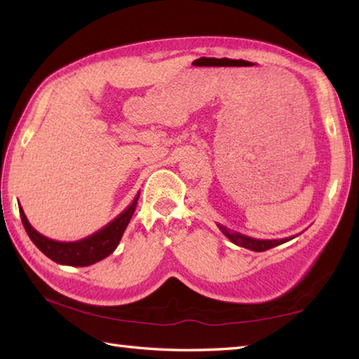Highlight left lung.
<instances>
[{"instance_id":"left-lung-1","label":"left lung","mask_w":359,"mask_h":359,"mask_svg":"<svg viewBox=\"0 0 359 359\" xmlns=\"http://www.w3.org/2000/svg\"><path fill=\"white\" fill-rule=\"evenodd\" d=\"M217 226H219V230L224 233L225 238L230 239L234 243V245L248 248L251 251L270 250L273 247H278V245H280V243L288 242L290 239L296 238V236H292V238H285V239H255V238H250V236H245V234L230 231L226 226L220 225V224H217Z\"/></svg>"}]
</instances>
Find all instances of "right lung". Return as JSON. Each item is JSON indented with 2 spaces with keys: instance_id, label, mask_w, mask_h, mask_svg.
Segmentation results:
<instances>
[{
  "instance_id": "add662e5",
  "label": "right lung",
  "mask_w": 359,
  "mask_h": 359,
  "mask_svg": "<svg viewBox=\"0 0 359 359\" xmlns=\"http://www.w3.org/2000/svg\"><path fill=\"white\" fill-rule=\"evenodd\" d=\"M137 201H139V194L134 197L131 205H129L125 211H121L116 219L111 220L108 225H104L97 233L88 236V238L75 242H60L46 238V236L38 233L35 228L29 224L21 205H18V207L22 226H25L30 241L35 243L36 248L40 250L41 253H44L57 264L71 266H88L102 261L104 257H108L112 251L117 248L121 236H123L129 220H131L134 215Z\"/></svg>"
}]
</instances>
